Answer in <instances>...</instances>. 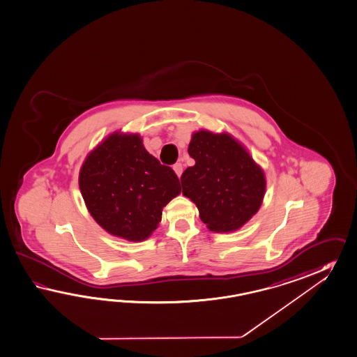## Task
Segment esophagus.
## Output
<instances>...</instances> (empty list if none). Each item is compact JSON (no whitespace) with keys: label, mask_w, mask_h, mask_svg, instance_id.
Returning a JSON list of instances; mask_svg holds the SVG:
<instances>
[{"label":"esophagus","mask_w":357,"mask_h":357,"mask_svg":"<svg viewBox=\"0 0 357 357\" xmlns=\"http://www.w3.org/2000/svg\"><path fill=\"white\" fill-rule=\"evenodd\" d=\"M183 167L181 163H176V165H174V171L176 172V174L180 177L181 176V174H183Z\"/></svg>","instance_id":"esophagus-1"}]
</instances>
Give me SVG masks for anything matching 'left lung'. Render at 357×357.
I'll list each match as a JSON object with an SVG mask.
<instances>
[{"label":"left lung","mask_w":357,"mask_h":357,"mask_svg":"<svg viewBox=\"0 0 357 357\" xmlns=\"http://www.w3.org/2000/svg\"><path fill=\"white\" fill-rule=\"evenodd\" d=\"M188 151L195 165L181 176L183 195L197 204L199 218L212 231L241 228L264 198L261 168L227 133L199 130L192 135Z\"/></svg>","instance_id":"obj_1"}]
</instances>
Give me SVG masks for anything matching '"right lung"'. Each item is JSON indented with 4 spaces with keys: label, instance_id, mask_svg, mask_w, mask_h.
I'll return each mask as SVG.
<instances>
[{
    "label": "right lung",
    "instance_id": "add662e5",
    "mask_svg": "<svg viewBox=\"0 0 357 357\" xmlns=\"http://www.w3.org/2000/svg\"><path fill=\"white\" fill-rule=\"evenodd\" d=\"M93 219L110 234L146 239L162 210L181 192L174 169L150 155L138 135L114 133L93 150L79 177Z\"/></svg>",
    "mask_w": 357,
    "mask_h": 357
}]
</instances>
